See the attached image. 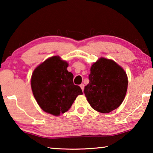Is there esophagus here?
<instances>
[{
    "mask_svg": "<svg viewBox=\"0 0 153 153\" xmlns=\"http://www.w3.org/2000/svg\"><path fill=\"white\" fill-rule=\"evenodd\" d=\"M80 87H81V90H82V91H83V90H84V84H81L80 85Z\"/></svg>",
    "mask_w": 153,
    "mask_h": 153,
    "instance_id": "34e87169",
    "label": "esophagus"
}]
</instances>
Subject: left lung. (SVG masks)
Segmentation results:
<instances>
[{"instance_id":"1","label":"left lung","mask_w":153,"mask_h":153,"mask_svg":"<svg viewBox=\"0 0 153 153\" xmlns=\"http://www.w3.org/2000/svg\"><path fill=\"white\" fill-rule=\"evenodd\" d=\"M88 78L83 93L93 109L108 114L122 104L128 80L126 72L116 62L100 58L92 65Z\"/></svg>"}]
</instances>
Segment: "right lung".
Masks as SVG:
<instances>
[{
  "instance_id": "obj_1",
  "label": "right lung",
  "mask_w": 153,
  "mask_h": 153,
  "mask_svg": "<svg viewBox=\"0 0 153 153\" xmlns=\"http://www.w3.org/2000/svg\"><path fill=\"white\" fill-rule=\"evenodd\" d=\"M68 63L58 56L39 65L31 76V88L37 104L44 111L58 116L68 111L77 96L83 92L73 83Z\"/></svg>"
}]
</instances>
